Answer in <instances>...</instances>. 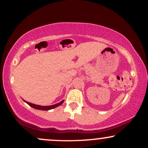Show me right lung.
I'll return each instance as SVG.
<instances>
[{"mask_svg":"<svg viewBox=\"0 0 148 148\" xmlns=\"http://www.w3.org/2000/svg\"><path fill=\"white\" fill-rule=\"evenodd\" d=\"M25 102L27 103L28 105H29L30 106H32V108H35V109H38V110H50V109H52V108H56V107H57L58 106H60V105H61L62 103H63L64 100L61 101V102H59V103H57V104H54V105H51V106H40V105H36V104H32V103H29L27 102V101L24 100Z\"/></svg>","mask_w":148,"mask_h":148,"instance_id":"obj_1","label":"right lung"}]
</instances>
